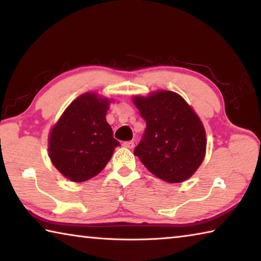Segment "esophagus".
<instances>
[{
    "label": "esophagus",
    "instance_id": "34e87169",
    "mask_svg": "<svg viewBox=\"0 0 261 261\" xmlns=\"http://www.w3.org/2000/svg\"><path fill=\"white\" fill-rule=\"evenodd\" d=\"M123 146L131 149V148L135 147V143H134V141H124V143H123Z\"/></svg>",
    "mask_w": 261,
    "mask_h": 261
}]
</instances>
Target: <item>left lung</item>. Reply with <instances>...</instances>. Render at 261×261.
I'll return each instance as SVG.
<instances>
[{
	"mask_svg": "<svg viewBox=\"0 0 261 261\" xmlns=\"http://www.w3.org/2000/svg\"><path fill=\"white\" fill-rule=\"evenodd\" d=\"M134 102L146 121L135 155L156 177L179 183L204 160L206 134L199 117L177 93L161 91Z\"/></svg>",
	"mask_w": 261,
	"mask_h": 261,
	"instance_id": "1",
	"label": "left lung"
}]
</instances>
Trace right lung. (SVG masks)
<instances>
[{"label":"right lung","instance_id":"1","mask_svg":"<svg viewBox=\"0 0 261 261\" xmlns=\"http://www.w3.org/2000/svg\"><path fill=\"white\" fill-rule=\"evenodd\" d=\"M109 102L86 93L71 102L53 127L49 156L62 175L72 182L94 177L107 165L120 141L106 121Z\"/></svg>","mask_w":261,"mask_h":261}]
</instances>
